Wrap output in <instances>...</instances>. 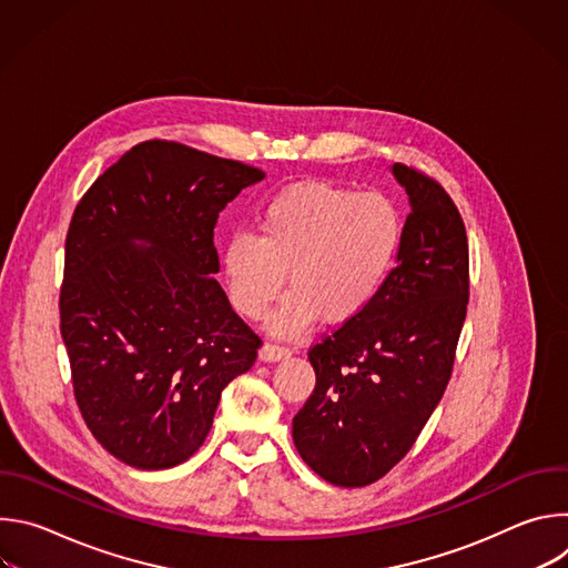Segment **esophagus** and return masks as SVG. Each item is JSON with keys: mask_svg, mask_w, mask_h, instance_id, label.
I'll list each match as a JSON object with an SVG mask.
<instances>
[{"mask_svg": "<svg viewBox=\"0 0 568 568\" xmlns=\"http://www.w3.org/2000/svg\"><path fill=\"white\" fill-rule=\"evenodd\" d=\"M261 359L263 362H281V359H287L292 353H290V348H285V346H274V344H265L263 348H261Z\"/></svg>", "mask_w": 568, "mask_h": 568, "instance_id": "obj_1", "label": "esophagus"}]
</instances>
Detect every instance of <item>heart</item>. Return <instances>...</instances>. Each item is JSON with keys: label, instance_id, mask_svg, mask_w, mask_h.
<instances>
[{"label": "heart", "instance_id": "obj_1", "mask_svg": "<svg viewBox=\"0 0 568 568\" xmlns=\"http://www.w3.org/2000/svg\"><path fill=\"white\" fill-rule=\"evenodd\" d=\"M402 245L404 215L393 197L298 182L265 204L256 237L229 240L222 258L229 298L242 316L258 321L287 278L292 292L270 318L274 335L296 337L318 316L344 326L377 298Z\"/></svg>", "mask_w": 568, "mask_h": 568}]
</instances>
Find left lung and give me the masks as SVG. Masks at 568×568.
<instances>
[{"mask_svg":"<svg viewBox=\"0 0 568 568\" xmlns=\"http://www.w3.org/2000/svg\"><path fill=\"white\" fill-rule=\"evenodd\" d=\"M390 171L412 204L397 265L362 316L310 348L316 386L292 420L301 458L342 488L375 483L414 447L447 388L467 314L456 204L425 173Z\"/></svg>","mask_w":568,"mask_h":568,"instance_id":"obj_1","label":"left lung"}]
</instances>
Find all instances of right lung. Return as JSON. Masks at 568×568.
I'll list each match as a JSON object with an SVG mask.
<instances>
[{"label": "right lung", "mask_w": 568, "mask_h": 568, "mask_svg": "<svg viewBox=\"0 0 568 568\" xmlns=\"http://www.w3.org/2000/svg\"><path fill=\"white\" fill-rule=\"evenodd\" d=\"M263 178L240 161L154 139L128 150L73 211L60 335L83 420L130 467L191 458L222 388L256 362L261 337L213 278V229Z\"/></svg>", "instance_id": "add662e5"}]
</instances>
